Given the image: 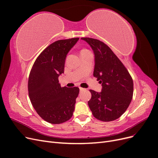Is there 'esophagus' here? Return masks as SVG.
Masks as SVG:
<instances>
[{"instance_id":"34e87169","label":"esophagus","mask_w":158,"mask_h":158,"mask_svg":"<svg viewBox=\"0 0 158 158\" xmlns=\"http://www.w3.org/2000/svg\"><path fill=\"white\" fill-rule=\"evenodd\" d=\"M85 88H81V87H80V90L81 91V92H82V91H84V90H85Z\"/></svg>"}]
</instances>
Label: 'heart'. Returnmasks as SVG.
I'll return each mask as SVG.
<instances>
[{
    "label": "heart",
    "instance_id": "1",
    "mask_svg": "<svg viewBox=\"0 0 158 158\" xmlns=\"http://www.w3.org/2000/svg\"><path fill=\"white\" fill-rule=\"evenodd\" d=\"M88 51H89L88 49H82V50L80 51V54H81V55H82V54L85 53V52H88Z\"/></svg>",
    "mask_w": 158,
    "mask_h": 158
}]
</instances>
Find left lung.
Masks as SVG:
<instances>
[{"instance_id": "1", "label": "left lung", "mask_w": 158, "mask_h": 158, "mask_svg": "<svg viewBox=\"0 0 158 158\" xmlns=\"http://www.w3.org/2000/svg\"><path fill=\"white\" fill-rule=\"evenodd\" d=\"M92 47L95 55L94 76L102 83L100 93L90 89L88 106L99 121L116 120L126 111L133 95V80L122 62L103 42L82 37Z\"/></svg>"}]
</instances>
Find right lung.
I'll return each instance as SVG.
<instances>
[{
  "label": "right lung",
  "instance_id": "obj_1",
  "mask_svg": "<svg viewBox=\"0 0 158 158\" xmlns=\"http://www.w3.org/2000/svg\"><path fill=\"white\" fill-rule=\"evenodd\" d=\"M78 37L56 41L37 56L28 78V94L37 114L51 124L69 121L74 111L78 87H61L59 76L64 73L66 55Z\"/></svg>",
  "mask_w": 158,
  "mask_h": 158
}]
</instances>
